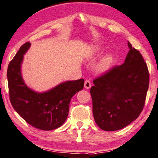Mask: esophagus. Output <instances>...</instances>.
I'll use <instances>...</instances> for the list:
<instances>
[{
    "mask_svg": "<svg viewBox=\"0 0 158 158\" xmlns=\"http://www.w3.org/2000/svg\"><path fill=\"white\" fill-rule=\"evenodd\" d=\"M92 86V83H91V81L89 80H86L84 82V87L86 89H89L90 87Z\"/></svg>",
    "mask_w": 158,
    "mask_h": 158,
    "instance_id": "esophagus-1",
    "label": "esophagus"
}]
</instances>
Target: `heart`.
<instances>
[{"mask_svg": "<svg viewBox=\"0 0 158 158\" xmlns=\"http://www.w3.org/2000/svg\"><path fill=\"white\" fill-rule=\"evenodd\" d=\"M112 57L111 55H106L103 60H101V62L98 64V69L101 72H104L107 70L110 66L111 63H112Z\"/></svg>", "mask_w": 158, "mask_h": 158, "instance_id": "1", "label": "heart"}]
</instances>
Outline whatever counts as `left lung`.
<instances>
[{
  "label": "left lung",
  "mask_w": 158,
  "mask_h": 158,
  "mask_svg": "<svg viewBox=\"0 0 158 158\" xmlns=\"http://www.w3.org/2000/svg\"><path fill=\"white\" fill-rule=\"evenodd\" d=\"M128 46L123 64L94 78L90 89L94 120L104 131L126 127L138 118L145 105L149 69L140 52L129 42Z\"/></svg>",
  "instance_id": "left-lung-1"
}]
</instances>
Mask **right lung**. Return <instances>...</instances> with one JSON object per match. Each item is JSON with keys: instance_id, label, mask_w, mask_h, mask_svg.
<instances>
[{"instance_id": "obj_1", "label": "right lung", "mask_w": 158, "mask_h": 158, "mask_svg": "<svg viewBox=\"0 0 158 158\" xmlns=\"http://www.w3.org/2000/svg\"><path fill=\"white\" fill-rule=\"evenodd\" d=\"M31 44L20 46L7 69L9 100L12 107L31 126L41 130H53L60 127L68 117L71 98L83 89L84 80L66 81L44 93H37L26 86L20 64L23 54Z\"/></svg>"}]
</instances>
